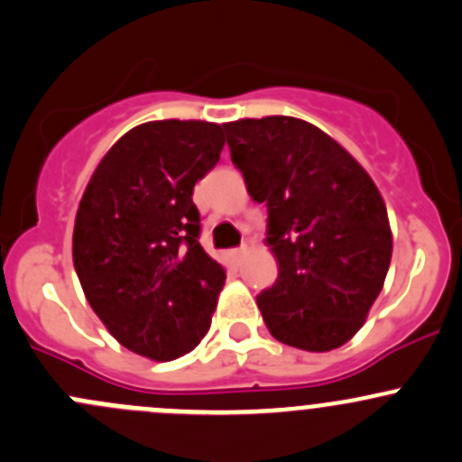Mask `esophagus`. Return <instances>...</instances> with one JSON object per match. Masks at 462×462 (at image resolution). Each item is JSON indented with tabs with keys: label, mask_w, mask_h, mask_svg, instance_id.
<instances>
[{
	"label": "esophagus",
	"mask_w": 462,
	"mask_h": 462,
	"mask_svg": "<svg viewBox=\"0 0 462 462\" xmlns=\"http://www.w3.org/2000/svg\"><path fill=\"white\" fill-rule=\"evenodd\" d=\"M245 255H246L245 246H240V249H233V251H231V258H233V263H236V264H240Z\"/></svg>",
	"instance_id": "esophagus-1"
}]
</instances>
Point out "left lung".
Returning <instances> with one entry per match:
<instances>
[{
    "instance_id": "obj_1",
    "label": "left lung",
    "mask_w": 462,
    "mask_h": 462,
    "mask_svg": "<svg viewBox=\"0 0 462 462\" xmlns=\"http://www.w3.org/2000/svg\"><path fill=\"white\" fill-rule=\"evenodd\" d=\"M246 191L264 202L278 280L258 296L275 340L331 351L358 334L392 263L387 207L334 137L298 117L222 125Z\"/></svg>"
}]
</instances>
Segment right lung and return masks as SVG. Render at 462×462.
<instances>
[{
	"label": "right lung",
	"instance_id": "obj_1",
	"mask_svg": "<svg viewBox=\"0 0 462 462\" xmlns=\"http://www.w3.org/2000/svg\"><path fill=\"white\" fill-rule=\"evenodd\" d=\"M222 126L146 122L95 169L73 229L84 296L120 345L175 360L211 327L225 269L199 245L193 187L217 164Z\"/></svg>",
	"mask_w": 462,
	"mask_h": 462
}]
</instances>
